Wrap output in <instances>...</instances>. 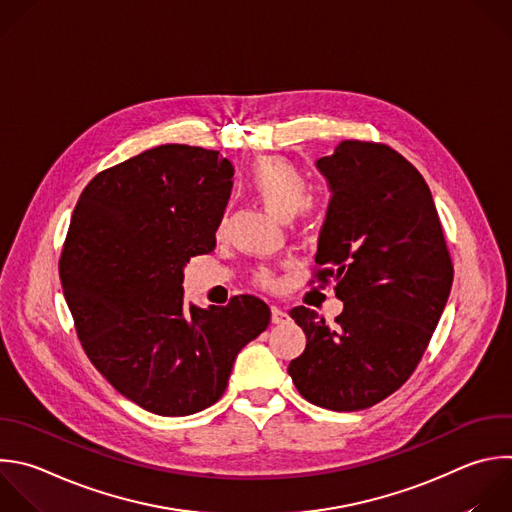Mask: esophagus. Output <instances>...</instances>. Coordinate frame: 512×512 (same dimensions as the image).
I'll return each mask as SVG.
<instances>
[{"label":"esophagus","mask_w":512,"mask_h":512,"mask_svg":"<svg viewBox=\"0 0 512 512\" xmlns=\"http://www.w3.org/2000/svg\"><path fill=\"white\" fill-rule=\"evenodd\" d=\"M287 319H289V315H287L285 309H281V307H277V305L271 307V321H273V323H285Z\"/></svg>","instance_id":"esophagus-1"}]
</instances>
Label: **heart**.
Segmentation results:
<instances>
[{
  "label": "heart",
  "instance_id": "obj_1",
  "mask_svg": "<svg viewBox=\"0 0 512 512\" xmlns=\"http://www.w3.org/2000/svg\"><path fill=\"white\" fill-rule=\"evenodd\" d=\"M249 187L279 219H291L303 207L309 193V183L301 170L289 160L277 156L261 158L253 164ZM261 279L271 283L269 273H263Z\"/></svg>",
  "mask_w": 512,
  "mask_h": 512
}]
</instances>
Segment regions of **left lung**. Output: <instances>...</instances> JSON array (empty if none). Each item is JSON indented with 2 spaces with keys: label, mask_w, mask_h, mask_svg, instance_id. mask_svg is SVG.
<instances>
[{
  "label": "left lung",
  "mask_w": 512,
  "mask_h": 512,
  "mask_svg": "<svg viewBox=\"0 0 512 512\" xmlns=\"http://www.w3.org/2000/svg\"><path fill=\"white\" fill-rule=\"evenodd\" d=\"M315 166L331 193L317 239V277L335 281L344 311L335 327L309 307L289 311L307 344L287 372L307 402L356 412L410 378L454 271L432 193L400 152L344 140Z\"/></svg>",
  "instance_id": "8db88e82"
}]
</instances>
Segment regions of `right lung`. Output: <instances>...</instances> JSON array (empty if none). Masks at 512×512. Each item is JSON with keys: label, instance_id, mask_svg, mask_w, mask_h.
<instances>
[{"label": "right lung", "instance_id": "1", "mask_svg": "<svg viewBox=\"0 0 512 512\" xmlns=\"http://www.w3.org/2000/svg\"><path fill=\"white\" fill-rule=\"evenodd\" d=\"M231 179L219 150L162 144L96 175L72 213L60 279L82 348L118 394L158 416L213 406L271 319L253 295L185 301V267L215 249Z\"/></svg>", "mask_w": 512, "mask_h": 512}]
</instances>
